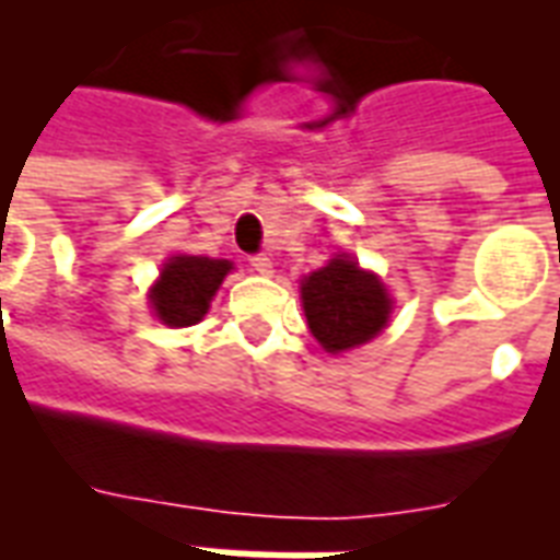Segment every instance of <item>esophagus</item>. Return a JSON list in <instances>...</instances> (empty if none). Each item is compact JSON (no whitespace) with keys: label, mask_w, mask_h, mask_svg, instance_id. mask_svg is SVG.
<instances>
[{"label":"esophagus","mask_w":560,"mask_h":560,"mask_svg":"<svg viewBox=\"0 0 560 560\" xmlns=\"http://www.w3.org/2000/svg\"><path fill=\"white\" fill-rule=\"evenodd\" d=\"M250 268L257 271V275H271V259L266 257V254H257V257H250Z\"/></svg>","instance_id":"34e87169"}]
</instances>
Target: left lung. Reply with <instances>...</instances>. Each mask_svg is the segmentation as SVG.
<instances>
[{
	"mask_svg": "<svg viewBox=\"0 0 560 560\" xmlns=\"http://www.w3.org/2000/svg\"><path fill=\"white\" fill-rule=\"evenodd\" d=\"M303 312L312 336L327 353L359 348L383 332L392 312V298L374 275L353 257H336L329 266L312 271L301 285Z\"/></svg>",
	"mask_w": 560,
	"mask_h": 560,
	"instance_id": "1",
	"label": "left lung"
}]
</instances>
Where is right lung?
<instances>
[{
    "mask_svg": "<svg viewBox=\"0 0 560 560\" xmlns=\"http://www.w3.org/2000/svg\"><path fill=\"white\" fill-rule=\"evenodd\" d=\"M231 271L228 259L172 257L151 289V306L168 327H192L207 315L221 280Z\"/></svg>",
    "mask_w": 560,
    "mask_h": 560,
    "instance_id": "right-lung-1",
    "label": "right lung"
}]
</instances>
